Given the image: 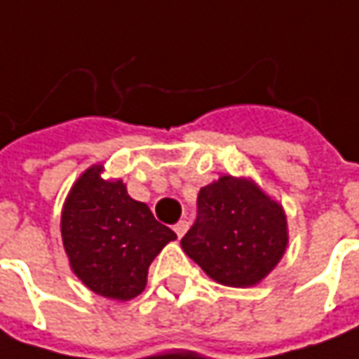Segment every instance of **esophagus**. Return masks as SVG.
I'll use <instances>...</instances> for the list:
<instances>
[{
  "label": "esophagus",
  "mask_w": 359,
  "mask_h": 359,
  "mask_svg": "<svg viewBox=\"0 0 359 359\" xmlns=\"http://www.w3.org/2000/svg\"><path fill=\"white\" fill-rule=\"evenodd\" d=\"M172 230H175V233H177V236H179V238H182V236H184V231L189 230V222H187V220H180V222H177V224H175V228H172Z\"/></svg>",
  "instance_id": "34e87169"
}]
</instances>
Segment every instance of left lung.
I'll list each match as a JSON object with an SVG mask.
<instances>
[{"label":"left lung","instance_id":"8db88e82","mask_svg":"<svg viewBox=\"0 0 359 359\" xmlns=\"http://www.w3.org/2000/svg\"><path fill=\"white\" fill-rule=\"evenodd\" d=\"M289 245L287 214L255 180L222 175L198 192V218L180 248L226 287H253L281 262Z\"/></svg>","mask_w":359,"mask_h":359}]
</instances>
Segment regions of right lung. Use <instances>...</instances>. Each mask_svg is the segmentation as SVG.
<instances>
[{
	"label": "right lung",
	"instance_id": "add662e5",
	"mask_svg": "<svg viewBox=\"0 0 359 359\" xmlns=\"http://www.w3.org/2000/svg\"><path fill=\"white\" fill-rule=\"evenodd\" d=\"M102 175L104 165H92L72 184L60 214L62 245L90 291L129 301L143 292L149 265L177 233L131 198L123 180Z\"/></svg>",
	"mask_w": 359,
	"mask_h": 359
}]
</instances>
